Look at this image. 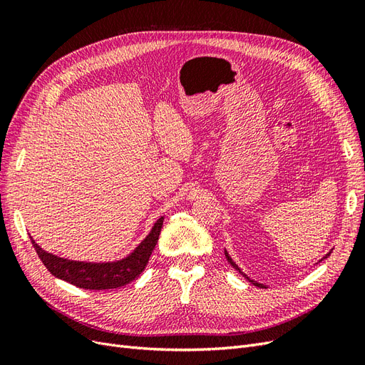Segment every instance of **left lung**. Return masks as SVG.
<instances>
[{
  "label": "left lung",
  "instance_id": "8db88e82",
  "mask_svg": "<svg viewBox=\"0 0 365 365\" xmlns=\"http://www.w3.org/2000/svg\"><path fill=\"white\" fill-rule=\"evenodd\" d=\"M329 254H330V252H329ZM329 254H326V256H324V259H326V257L329 256ZM225 257H227V260H228V262L231 263V267H233V268H236V269H237V271H239L240 274H244V272H242V271L239 269V267H237V264H236V263H235L233 260H231V257L228 256V252H227V251H225ZM244 275H245V274H244ZM245 277H247V275H245ZM247 279H248V277H247ZM248 280H250V279H248ZM250 282H251L252 284H256V286H259V288H264V286H263V284H260V283H256V282H252V280H250Z\"/></svg>",
  "mask_w": 365,
  "mask_h": 365
}]
</instances>
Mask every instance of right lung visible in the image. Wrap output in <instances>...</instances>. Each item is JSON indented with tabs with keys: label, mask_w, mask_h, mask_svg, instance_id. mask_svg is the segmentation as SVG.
Wrapping results in <instances>:
<instances>
[{
	"label": "right lung",
	"mask_w": 365,
	"mask_h": 365,
	"mask_svg": "<svg viewBox=\"0 0 365 365\" xmlns=\"http://www.w3.org/2000/svg\"><path fill=\"white\" fill-rule=\"evenodd\" d=\"M163 220L164 217L161 216L150 230V233L146 236V239L143 240L126 259L109 263H86L62 259L54 256V254L43 251L31 237L30 240L33 244V248L36 250L39 259L42 260L43 267H46L54 277L62 279L82 289H115L120 288V286L128 284L132 280H135L138 275L145 271L150 254L158 242L163 228Z\"/></svg>",
	"instance_id": "1"
}]
</instances>
